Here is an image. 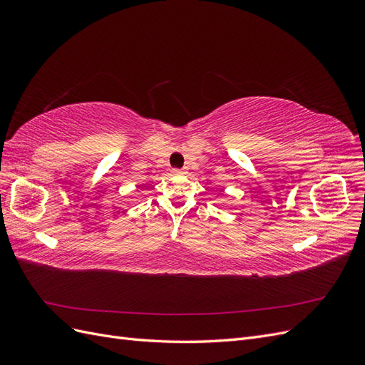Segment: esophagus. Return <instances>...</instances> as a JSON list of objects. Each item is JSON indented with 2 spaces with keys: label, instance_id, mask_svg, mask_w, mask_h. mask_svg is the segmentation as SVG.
<instances>
[{
  "label": "esophagus",
  "instance_id": "obj_1",
  "mask_svg": "<svg viewBox=\"0 0 365 365\" xmlns=\"http://www.w3.org/2000/svg\"><path fill=\"white\" fill-rule=\"evenodd\" d=\"M172 173H173V175H182V173H185V170H184V169H173Z\"/></svg>",
  "mask_w": 365,
  "mask_h": 365
}]
</instances>
